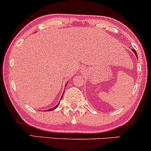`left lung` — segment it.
Returning a JSON list of instances; mask_svg holds the SVG:
<instances>
[{
    "mask_svg": "<svg viewBox=\"0 0 151 151\" xmlns=\"http://www.w3.org/2000/svg\"><path fill=\"white\" fill-rule=\"evenodd\" d=\"M133 50V52H134V53H135V55H136V56H137V53H136V52H135V50Z\"/></svg>",
    "mask_w": 151,
    "mask_h": 151,
    "instance_id": "left-lung-1",
    "label": "left lung"
}]
</instances>
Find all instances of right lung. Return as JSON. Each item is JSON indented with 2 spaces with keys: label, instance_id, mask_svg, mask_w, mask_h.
I'll return each mask as SVG.
<instances>
[{
  "label": "right lung",
  "instance_id": "add662e5",
  "mask_svg": "<svg viewBox=\"0 0 151 151\" xmlns=\"http://www.w3.org/2000/svg\"><path fill=\"white\" fill-rule=\"evenodd\" d=\"M58 106H59V104H58V105H57V106H55V107H53L52 109H50V111H52V110H54V109H56L57 107H58ZM50 110H49V111H50Z\"/></svg>",
  "mask_w": 151,
  "mask_h": 151
}]
</instances>
